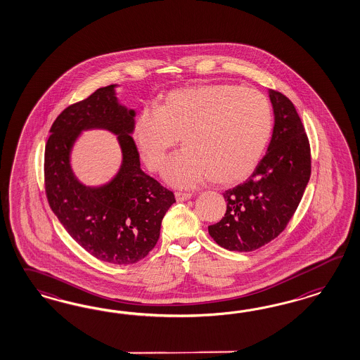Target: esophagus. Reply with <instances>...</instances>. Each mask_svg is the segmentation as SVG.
<instances>
[{
    "mask_svg": "<svg viewBox=\"0 0 360 360\" xmlns=\"http://www.w3.org/2000/svg\"><path fill=\"white\" fill-rule=\"evenodd\" d=\"M193 196L191 193H181V191H176L175 193V199L178 200V202H184V200H187V199H190Z\"/></svg>",
    "mask_w": 360,
    "mask_h": 360,
    "instance_id": "34e87169",
    "label": "esophagus"
}]
</instances>
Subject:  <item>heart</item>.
Instances as JSON below:
<instances>
[{
	"label": "heart",
	"mask_w": 360,
	"mask_h": 360,
	"mask_svg": "<svg viewBox=\"0 0 360 360\" xmlns=\"http://www.w3.org/2000/svg\"><path fill=\"white\" fill-rule=\"evenodd\" d=\"M272 131V109L260 91L235 84L176 88L157 109H142L133 139L143 162L158 172L182 139L186 150L165 169L175 186L190 187L210 179L232 186L247 179L260 162Z\"/></svg>",
	"instance_id": "b5f03b06"
}]
</instances>
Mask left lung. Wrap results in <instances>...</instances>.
I'll return each instance as SVG.
<instances>
[{
    "instance_id": "1",
    "label": "left lung",
    "mask_w": 360,
    "mask_h": 360,
    "mask_svg": "<svg viewBox=\"0 0 360 360\" xmlns=\"http://www.w3.org/2000/svg\"><path fill=\"white\" fill-rule=\"evenodd\" d=\"M274 112L272 140L253 174L229 188L224 218L208 226L220 247L251 252L276 239L295 215L311 174L310 143L293 103L269 89Z\"/></svg>"
}]
</instances>
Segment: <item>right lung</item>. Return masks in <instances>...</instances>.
<instances>
[{"label": "right lung", "instance_id": "add662e5", "mask_svg": "<svg viewBox=\"0 0 360 360\" xmlns=\"http://www.w3.org/2000/svg\"><path fill=\"white\" fill-rule=\"evenodd\" d=\"M134 110L117 103L115 84L98 88L56 117L44 149V191L49 205L80 247L101 262L129 265L149 255L160 239L166 211L175 202L167 190L140 167L131 134ZM104 127L120 134L123 165L108 186H82L69 167V150L78 133Z\"/></svg>", "mask_w": 360, "mask_h": 360}]
</instances>
